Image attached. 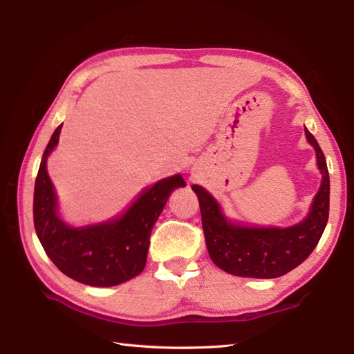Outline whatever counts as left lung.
<instances>
[{"label": "left lung", "mask_w": 354, "mask_h": 354, "mask_svg": "<svg viewBox=\"0 0 354 354\" xmlns=\"http://www.w3.org/2000/svg\"><path fill=\"white\" fill-rule=\"evenodd\" d=\"M304 133L317 153L321 185L309 213L298 223L280 228L231 221L212 193L202 185H192L199 199L208 254L225 272L248 278H277L301 265L317 248L328 221L330 178L318 141L306 126Z\"/></svg>", "instance_id": "1"}]
</instances>
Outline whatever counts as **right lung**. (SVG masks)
I'll list each match as a JSON object with an SVG mask.
<instances>
[{"label":"right lung","mask_w":354,"mask_h":354,"mask_svg":"<svg viewBox=\"0 0 354 354\" xmlns=\"http://www.w3.org/2000/svg\"><path fill=\"white\" fill-rule=\"evenodd\" d=\"M62 124L44 150L35 183L33 221L37 239L50 260L66 277L94 288H111L132 280L146 266L150 232L170 193L185 187L181 173L145 187L129 207L108 221L66 223L47 171V160L59 145Z\"/></svg>","instance_id":"obj_1"}]
</instances>
